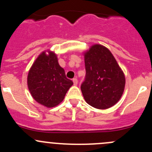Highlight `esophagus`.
I'll return each instance as SVG.
<instances>
[{"instance_id":"1","label":"esophagus","mask_w":152,"mask_h":152,"mask_svg":"<svg viewBox=\"0 0 152 152\" xmlns=\"http://www.w3.org/2000/svg\"><path fill=\"white\" fill-rule=\"evenodd\" d=\"M73 84H74V85H76L78 84V79H76V78H74V79H73Z\"/></svg>"}]
</instances>
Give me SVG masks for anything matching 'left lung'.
I'll use <instances>...</instances> for the list:
<instances>
[{
  "instance_id": "1",
  "label": "left lung",
  "mask_w": 152,
  "mask_h": 152,
  "mask_svg": "<svg viewBox=\"0 0 152 152\" xmlns=\"http://www.w3.org/2000/svg\"><path fill=\"white\" fill-rule=\"evenodd\" d=\"M84 56L86 75L81 90L85 100L99 110L113 107L123 95L124 72L110 50L103 45H93Z\"/></svg>"
}]
</instances>
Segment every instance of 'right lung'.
I'll return each instance as SVG.
<instances>
[{
	"label": "right lung",
	"instance_id": "add662e5",
	"mask_svg": "<svg viewBox=\"0 0 152 152\" xmlns=\"http://www.w3.org/2000/svg\"><path fill=\"white\" fill-rule=\"evenodd\" d=\"M33 99L45 107H53L63 101L73 82L65 76L54 52L43 51L30 68L27 78Z\"/></svg>",
	"mask_w": 152,
	"mask_h": 152
}]
</instances>
